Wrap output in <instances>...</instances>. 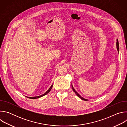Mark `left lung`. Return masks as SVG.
<instances>
[{
  "label": "left lung",
  "mask_w": 127,
  "mask_h": 127,
  "mask_svg": "<svg viewBox=\"0 0 127 127\" xmlns=\"http://www.w3.org/2000/svg\"><path fill=\"white\" fill-rule=\"evenodd\" d=\"M117 43H116V44H117V50H118V51H119V42H118V39H117ZM71 85H72V89H73V92L75 93V94L79 97V98H80L81 99H82V100H88L87 99H85V98H83L82 97H81L77 92H76V91H75V90L74 89V88H73V86H72V85L71 84Z\"/></svg>",
  "instance_id": "8db88e82"
}]
</instances>
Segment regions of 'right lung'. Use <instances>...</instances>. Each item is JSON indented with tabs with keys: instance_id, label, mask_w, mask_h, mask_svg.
<instances>
[{
	"instance_id": "obj_1",
	"label": "right lung",
	"mask_w": 127,
	"mask_h": 127,
	"mask_svg": "<svg viewBox=\"0 0 127 127\" xmlns=\"http://www.w3.org/2000/svg\"><path fill=\"white\" fill-rule=\"evenodd\" d=\"M52 86H53V85H51V86L50 87V88L47 90V91L44 95H41L38 96H34V97H27H27H28V98H31V99H35V98H39V97H42V96H44V95H47V94H48V93L50 92V90H51V89H52Z\"/></svg>"
}]
</instances>
